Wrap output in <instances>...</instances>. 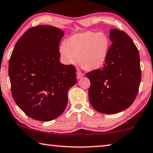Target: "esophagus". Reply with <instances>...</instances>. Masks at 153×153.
<instances>
[{
	"mask_svg": "<svg viewBox=\"0 0 153 153\" xmlns=\"http://www.w3.org/2000/svg\"><path fill=\"white\" fill-rule=\"evenodd\" d=\"M82 76H84V74H83L82 73H80V72H77V73H76L77 79H81Z\"/></svg>",
	"mask_w": 153,
	"mask_h": 153,
	"instance_id": "esophagus-1",
	"label": "esophagus"
}]
</instances>
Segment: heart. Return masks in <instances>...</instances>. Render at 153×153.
<instances>
[{
    "instance_id": "heart-1",
    "label": "heart",
    "mask_w": 153,
    "mask_h": 153,
    "mask_svg": "<svg viewBox=\"0 0 153 153\" xmlns=\"http://www.w3.org/2000/svg\"><path fill=\"white\" fill-rule=\"evenodd\" d=\"M110 49V39L103 32L84 31L67 39L66 44L60 45L59 52L64 64L75 65L78 62L83 68L94 71L105 64Z\"/></svg>"
}]
</instances>
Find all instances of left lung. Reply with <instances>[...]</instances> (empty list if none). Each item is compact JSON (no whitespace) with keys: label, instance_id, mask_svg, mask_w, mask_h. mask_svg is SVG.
Here are the masks:
<instances>
[{"label":"left lung","instance_id":"1","mask_svg":"<svg viewBox=\"0 0 153 153\" xmlns=\"http://www.w3.org/2000/svg\"><path fill=\"white\" fill-rule=\"evenodd\" d=\"M112 45L102 67L88 73L89 100L97 111L116 114L128 108L139 92L141 71L139 53L123 31L110 30Z\"/></svg>","mask_w":153,"mask_h":153}]
</instances>
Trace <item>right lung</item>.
<instances>
[{"label": "right lung", "mask_w": 153, "mask_h": 153, "mask_svg": "<svg viewBox=\"0 0 153 153\" xmlns=\"http://www.w3.org/2000/svg\"><path fill=\"white\" fill-rule=\"evenodd\" d=\"M64 32L52 26L29 28L14 46L8 64L13 97L34 120L50 121L67 107L68 91L76 82V69L59 61Z\"/></svg>", "instance_id": "right-lung-1"}]
</instances>
